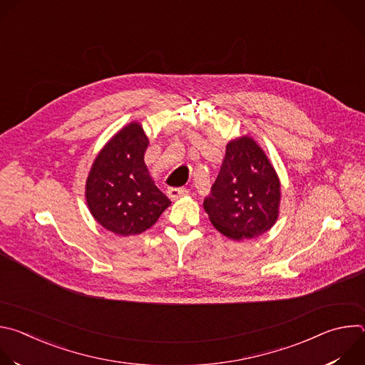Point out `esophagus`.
Segmentation results:
<instances>
[{
  "label": "esophagus",
  "instance_id": "34e87169",
  "mask_svg": "<svg viewBox=\"0 0 365 365\" xmlns=\"http://www.w3.org/2000/svg\"><path fill=\"white\" fill-rule=\"evenodd\" d=\"M187 193H189V192H187L186 187H169V189H168V195H169V197L173 199V200H176V199H179V197H183V196H186Z\"/></svg>",
  "mask_w": 365,
  "mask_h": 365
}]
</instances>
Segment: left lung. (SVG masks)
<instances>
[{
    "mask_svg": "<svg viewBox=\"0 0 365 365\" xmlns=\"http://www.w3.org/2000/svg\"><path fill=\"white\" fill-rule=\"evenodd\" d=\"M280 180L263 148L242 135L227 144L225 158L203 207L225 237L241 241L267 232L279 218Z\"/></svg>",
    "mask_w": 365,
    "mask_h": 365,
    "instance_id": "1",
    "label": "left lung"
}]
</instances>
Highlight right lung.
Segmentation results:
<instances>
[{
	"label": "right lung",
	"instance_id": "add662e5",
	"mask_svg": "<svg viewBox=\"0 0 365 365\" xmlns=\"http://www.w3.org/2000/svg\"><path fill=\"white\" fill-rule=\"evenodd\" d=\"M148 138L130 123L98 153L86 179L92 217L117 235H137L159 220L170 199L154 185L144 163Z\"/></svg>",
	"mask_w": 365,
	"mask_h": 365
}]
</instances>
